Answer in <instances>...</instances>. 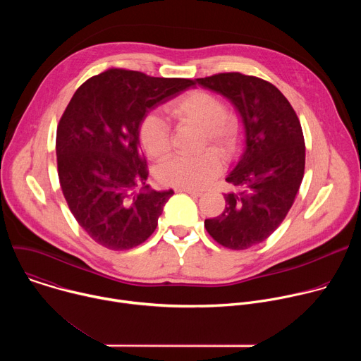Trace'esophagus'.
Segmentation results:
<instances>
[{
  "instance_id": "34e87169",
  "label": "esophagus",
  "mask_w": 361,
  "mask_h": 361,
  "mask_svg": "<svg viewBox=\"0 0 361 361\" xmlns=\"http://www.w3.org/2000/svg\"><path fill=\"white\" fill-rule=\"evenodd\" d=\"M176 191H178V192H187V194H190L191 197H201V195H202V191L194 190V188H188V187H177Z\"/></svg>"
}]
</instances>
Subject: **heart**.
Listing matches in <instances>:
<instances>
[{"instance_id": "heart-1", "label": "heart", "mask_w": 361, "mask_h": 361, "mask_svg": "<svg viewBox=\"0 0 361 361\" xmlns=\"http://www.w3.org/2000/svg\"><path fill=\"white\" fill-rule=\"evenodd\" d=\"M170 114L180 120L192 123L202 128L205 138L224 149L233 147L237 138V121L224 116L223 101L207 91H191L169 107ZM140 141L148 156L161 159L170 149V128L166 120L151 113L140 124ZM223 163L213 149L195 154V156H174L161 164L159 178L166 184L178 187L201 188L207 185L213 177L221 171Z\"/></svg>"}]
</instances>
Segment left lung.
I'll use <instances>...</instances> for the list:
<instances>
[{
    "label": "left lung",
    "mask_w": 361,
    "mask_h": 361,
    "mask_svg": "<svg viewBox=\"0 0 361 361\" xmlns=\"http://www.w3.org/2000/svg\"><path fill=\"white\" fill-rule=\"evenodd\" d=\"M195 81L227 98L243 126L240 156L226 177L234 190L204 227L221 245L245 250L270 237L291 209L304 176L302 130L288 99L262 78L226 73Z\"/></svg>",
    "instance_id": "8db88e82"
}]
</instances>
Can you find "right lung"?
<instances>
[{"label": "right lung", "instance_id": "obj_1", "mask_svg": "<svg viewBox=\"0 0 361 361\" xmlns=\"http://www.w3.org/2000/svg\"><path fill=\"white\" fill-rule=\"evenodd\" d=\"M194 85L187 78L111 68L73 95L57 128L59 177L73 216L95 243L128 250L156 230L174 191L147 184L140 124Z\"/></svg>", "mask_w": 361, "mask_h": 361}]
</instances>
